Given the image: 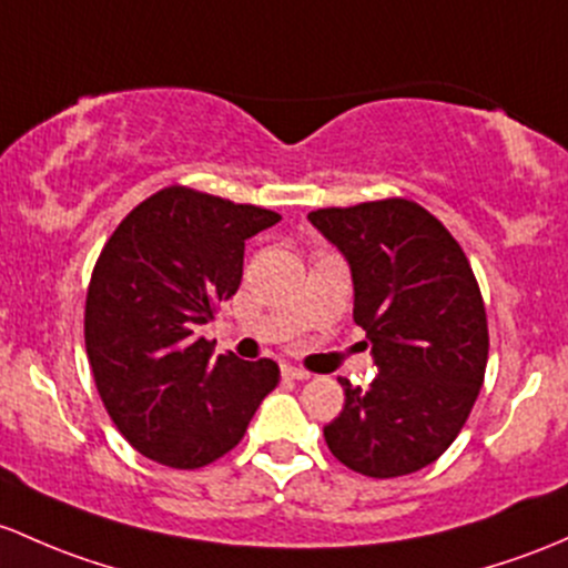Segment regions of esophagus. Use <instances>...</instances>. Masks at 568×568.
<instances>
[{"label": "esophagus", "instance_id": "obj_1", "mask_svg": "<svg viewBox=\"0 0 568 568\" xmlns=\"http://www.w3.org/2000/svg\"><path fill=\"white\" fill-rule=\"evenodd\" d=\"M283 375H285V378H291V381H307L310 378L307 369L296 367V364H283Z\"/></svg>", "mask_w": 568, "mask_h": 568}]
</instances>
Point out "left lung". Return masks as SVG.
I'll return each mask as SVG.
<instances>
[{
  "label": "left lung",
  "mask_w": 568,
  "mask_h": 568,
  "mask_svg": "<svg viewBox=\"0 0 568 568\" xmlns=\"http://www.w3.org/2000/svg\"><path fill=\"white\" fill-rule=\"evenodd\" d=\"M310 223L343 253L354 321L378 375L369 389L339 378L345 405L326 446L373 479L435 463L468 419L487 367V315L455 236L414 201L318 209Z\"/></svg>",
  "instance_id": "1"
}]
</instances>
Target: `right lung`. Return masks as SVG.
<instances>
[{
	"mask_svg": "<svg viewBox=\"0 0 568 568\" xmlns=\"http://www.w3.org/2000/svg\"><path fill=\"white\" fill-rule=\"evenodd\" d=\"M277 212L165 187L119 223L87 294L83 337L100 399L143 457L201 468L242 440L277 386L272 359L217 356L199 337L242 283L244 242Z\"/></svg>",
	"mask_w": 568,
	"mask_h": 568,
	"instance_id": "add662e5",
	"label": "right lung"
}]
</instances>
